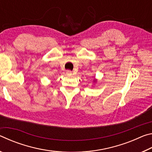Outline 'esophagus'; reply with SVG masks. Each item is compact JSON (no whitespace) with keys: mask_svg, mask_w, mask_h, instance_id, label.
Listing matches in <instances>:
<instances>
[{"mask_svg":"<svg viewBox=\"0 0 152 152\" xmlns=\"http://www.w3.org/2000/svg\"><path fill=\"white\" fill-rule=\"evenodd\" d=\"M72 72L71 70H66L67 75H72Z\"/></svg>","mask_w":152,"mask_h":152,"instance_id":"34e87169","label":"esophagus"}]
</instances>
